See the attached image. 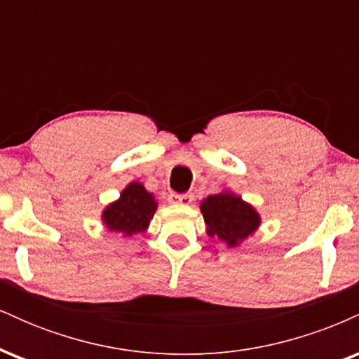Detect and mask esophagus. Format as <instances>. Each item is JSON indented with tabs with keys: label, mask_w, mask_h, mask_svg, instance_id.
Instances as JSON below:
<instances>
[{
	"label": "esophagus",
	"mask_w": 359,
	"mask_h": 359,
	"mask_svg": "<svg viewBox=\"0 0 359 359\" xmlns=\"http://www.w3.org/2000/svg\"><path fill=\"white\" fill-rule=\"evenodd\" d=\"M194 201V196L192 194H177V192H172L170 196H168V203L170 204H191Z\"/></svg>",
	"instance_id": "obj_1"
}]
</instances>
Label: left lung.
<instances>
[{
    "label": "left lung",
    "mask_w": 359,
    "mask_h": 359,
    "mask_svg": "<svg viewBox=\"0 0 359 359\" xmlns=\"http://www.w3.org/2000/svg\"><path fill=\"white\" fill-rule=\"evenodd\" d=\"M201 211L209 236L219 238L228 246L240 245L259 226L258 212L240 196L229 192L209 196L201 204Z\"/></svg>",
    "instance_id": "1"
}]
</instances>
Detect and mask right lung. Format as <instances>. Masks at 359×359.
<instances>
[{
  "label": "right lung",
  "instance_id": "right-lung-1",
  "mask_svg": "<svg viewBox=\"0 0 359 359\" xmlns=\"http://www.w3.org/2000/svg\"><path fill=\"white\" fill-rule=\"evenodd\" d=\"M156 211V203L140 182H131L116 203L109 204L102 212V222L109 231L131 236L147 231Z\"/></svg>",
  "mask_w": 359,
  "mask_h": 359
}]
</instances>
